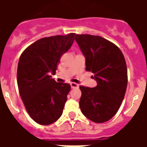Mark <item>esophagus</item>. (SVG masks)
<instances>
[{"label":"esophagus","mask_w":147,"mask_h":147,"mask_svg":"<svg viewBox=\"0 0 147 147\" xmlns=\"http://www.w3.org/2000/svg\"><path fill=\"white\" fill-rule=\"evenodd\" d=\"M70 85H71V87L72 89H73V88H78V87H79V85L75 83H71Z\"/></svg>","instance_id":"esophagus-1"}]
</instances>
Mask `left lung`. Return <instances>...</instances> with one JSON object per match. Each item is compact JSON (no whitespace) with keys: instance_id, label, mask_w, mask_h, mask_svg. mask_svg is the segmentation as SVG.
Returning <instances> with one entry per match:
<instances>
[{"instance_id":"obj_1","label":"left lung","mask_w":147,"mask_h":147,"mask_svg":"<svg viewBox=\"0 0 147 147\" xmlns=\"http://www.w3.org/2000/svg\"><path fill=\"white\" fill-rule=\"evenodd\" d=\"M76 41L86 60V70L94 73V88L80 86V107L95 123H104L115 116L125 95L127 71L122 52L100 36L76 34Z\"/></svg>"}]
</instances>
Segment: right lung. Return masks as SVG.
Here are the masks:
<instances>
[{
	"mask_svg": "<svg viewBox=\"0 0 147 147\" xmlns=\"http://www.w3.org/2000/svg\"><path fill=\"white\" fill-rule=\"evenodd\" d=\"M76 34L43 38L21 54L17 84L25 108L36 123L49 125L61 117L71 86L52 79L62 55L71 48Z\"/></svg>",
	"mask_w": 147,
	"mask_h": 147,
	"instance_id": "1",
	"label": "right lung"
}]
</instances>
